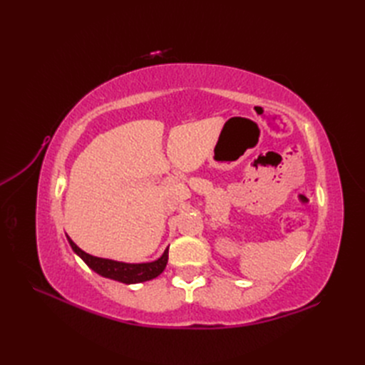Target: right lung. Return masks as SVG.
Returning a JSON list of instances; mask_svg holds the SVG:
<instances>
[{
    "label": "right lung",
    "mask_w": 365,
    "mask_h": 365,
    "mask_svg": "<svg viewBox=\"0 0 365 365\" xmlns=\"http://www.w3.org/2000/svg\"><path fill=\"white\" fill-rule=\"evenodd\" d=\"M67 239L73 251L94 272L102 275V277L126 283V284L141 283V282H148L158 277V275L164 271L165 264H168V260H169V248H165V251L163 252V256L160 259L148 262V263H125V262H117L111 259H102V257L91 256V254L81 250L68 236Z\"/></svg>",
    "instance_id": "obj_1"
}]
</instances>
